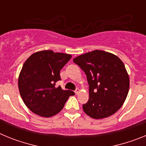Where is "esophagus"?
<instances>
[{
	"instance_id": "esophagus-1",
	"label": "esophagus",
	"mask_w": 146,
	"mask_h": 146,
	"mask_svg": "<svg viewBox=\"0 0 146 146\" xmlns=\"http://www.w3.org/2000/svg\"><path fill=\"white\" fill-rule=\"evenodd\" d=\"M74 92H75V94L76 95H77V94H78V93L80 92V89L79 88H77L75 90V91H74Z\"/></svg>"
}]
</instances>
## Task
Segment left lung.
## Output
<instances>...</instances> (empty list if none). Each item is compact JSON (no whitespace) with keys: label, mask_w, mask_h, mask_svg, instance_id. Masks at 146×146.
<instances>
[{"label":"left lung","mask_w":146,"mask_h":146,"mask_svg":"<svg viewBox=\"0 0 146 146\" xmlns=\"http://www.w3.org/2000/svg\"><path fill=\"white\" fill-rule=\"evenodd\" d=\"M86 73L89 99L82 105L85 113L95 119L116 113L126 99L129 78L121 59L110 52L96 50L73 60Z\"/></svg>","instance_id":"left-lung-1"}]
</instances>
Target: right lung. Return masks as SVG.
I'll list each match as a JSON object with an SVG mask.
<instances>
[{
    "label": "right lung",
    "mask_w": 146,
    "mask_h": 146,
    "mask_svg": "<svg viewBox=\"0 0 146 146\" xmlns=\"http://www.w3.org/2000/svg\"><path fill=\"white\" fill-rule=\"evenodd\" d=\"M71 58L69 54L43 50L33 53L23 64L18 79L19 91L25 105L35 114L53 116L74 95L70 90L55 87L60 80V71Z\"/></svg>",
    "instance_id": "add662e5"
}]
</instances>
